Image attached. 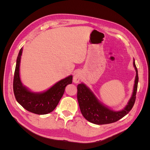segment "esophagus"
Returning <instances> with one entry per match:
<instances>
[{"mask_svg": "<svg viewBox=\"0 0 150 150\" xmlns=\"http://www.w3.org/2000/svg\"><path fill=\"white\" fill-rule=\"evenodd\" d=\"M81 80V76L79 74L77 73L74 75V78H73V81L74 83H79V81Z\"/></svg>", "mask_w": 150, "mask_h": 150, "instance_id": "obj_1", "label": "esophagus"}]
</instances>
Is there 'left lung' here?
<instances>
[{
    "mask_svg": "<svg viewBox=\"0 0 150 150\" xmlns=\"http://www.w3.org/2000/svg\"><path fill=\"white\" fill-rule=\"evenodd\" d=\"M133 65L137 72L133 93L125 109L120 111H112L99 103L90 89L83 84L78 85V101L81 112L88 121L96 125H105L115 122L126 116L133 108L137 92L138 83V69L134 61Z\"/></svg>",
    "mask_w": 150,
    "mask_h": 150,
    "instance_id": "obj_1",
    "label": "left lung"
}]
</instances>
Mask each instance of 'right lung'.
<instances>
[{
  "label": "right lung",
  "instance_id": "add662e5",
  "mask_svg": "<svg viewBox=\"0 0 150 150\" xmlns=\"http://www.w3.org/2000/svg\"><path fill=\"white\" fill-rule=\"evenodd\" d=\"M22 49L17 56L13 76V90L17 101L26 110L37 115H46L56 108L64 94L67 84L72 83V76L59 81L47 91L42 93H32L22 86L19 77V66Z\"/></svg>",
  "mask_w": 150,
  "mask_h": 150
}]
</instances>
